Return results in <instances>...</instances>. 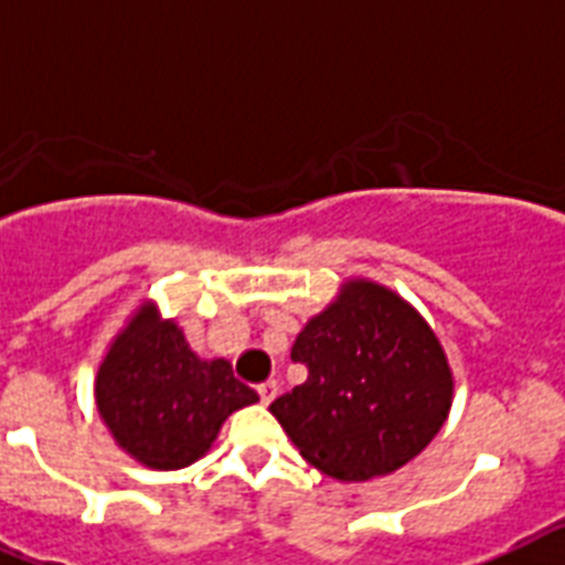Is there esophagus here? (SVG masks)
Listing matches in <instances>:
<instances>
[{
	"label": "esophagus",
	"mask_w": 565,
	"mask_h": 565,
	"mask_svg": "<svg viewBox=\"0 0 565 565\" xmlns=\"http://www.w3.org/2000/svg\"><path fill=\"white\" fill-rule=\"evenodd\" d=\"M258 394H260V401H264V403H273V397H275V394H278V383H275V380H267V383H260Z\"/></svg>",
	"instance_id": "obj_1"
}]
</instances>
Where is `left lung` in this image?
<instances>
[{
	"label": "left lung",
	"instance_id": "1",
	"mask_svg": "<svg viewBox=\"0 0 565 565\" xmlns=\"http://www.w3.org/2000/svg\"><path fill=\"white\" fill-rule=\"evenodd\" d=\"M307 380L269 403L298 452L328 476L365 481L415 458L452 397L447 356L403 298L354 281L292 345Z\"/></svg>",
	"mask_w": 565,
	"mask_h": 565
}]
</instances>
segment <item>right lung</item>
<instances>
[{
	"instance_id": "add662e5",
	"label": "right lung",
	"mask_w": 565,
	"mask_h": 565,
	"mask_svg": "<svg viewBox=\"0 0 565 565\" xmlns=\"http://www.w3.org/2000/svg\"><path fill=\"white\" fill-rule=\"evenodd\" d=\"M95 397L116 441L156 470L196 461L232 412L258 401L226 360H196L182 330L156 322L150 307L109 348Z\"/></svg>"
}]
</instances>
